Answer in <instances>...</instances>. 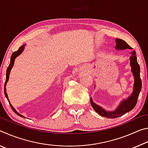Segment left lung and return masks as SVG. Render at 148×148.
<instances>
[{"label": "left lung", "mask_w": 148, "mask_h": 148, "mask_svg": "<svg viewBox=\"0 0 148 148\" xmlns=\"http://www.w3.org/2000/svg\"><path fill=\"white\" fill-rule=\"evenodd\" d=\"M116 45L115 48L117 50L131 49V47L121 39L116 38ZM130 65L131 66V72L134 79L133 90H132V93L128 98L122 100L120 102L118 106L114 111L106 110L100 106L99 105L95 104L92 101V98H91L90 102H91L92 108L101 116L106 117L107 118H116V117L123 116L125 113L131 111L136 106L139 94L142 89V81L140 76V66L137 62V57L136 56L135 51L131 52V56L130 57Z\"/></svg>", "instance_id": "obj_1"}]
</instances>
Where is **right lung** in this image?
Listing matches in <instances>:
<instances>
[{
  "label": "right lung",
  "mask_w": 148,
  "mask_h": 148,
  "mask_svg": "<svg viewBox=\"0 0 148 148\" xmlns=\"http://www.w3.org/2000/svg\"><path fill=\"white\" fill-rule=\"evenodd\" d=\"M26 44H24L23 45V46H21V47H19V49L17 50V51H14L13 53H12V56H11V59H10V64L9 66L8 67V69H7V71H6V81H5V84H4V95H5V97H6V98L7 99V100H8L9 103H10V105L11 106V108L12 109V110L16 113L17 115H18V116H21L22 117H24L23 116H22L21 114H19L18 112H17L16 109L14 108L13 107V106L10 104V101H9V99H8V94H7L6 92V84L7 82H8V79H9V76H10V71L12 69V67H13L14 64V61H15V59H16V58L17 57H18L19 55H21V53L23 52V51L24 50V48H25V46Z\"/></svg>",
  "instance_id": "obj_1"
}]
</instances>
